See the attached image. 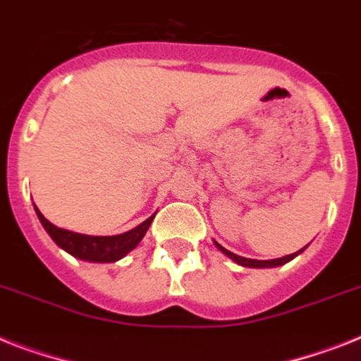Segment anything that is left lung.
<instances>
[{
  "instance_id": "8db88e82",
  "label": "left lung",
  "mask_w": 361,
  "mask_h": 361,
  "mask_svg": "<svg viewBox=\"0 0 361 361\" xmlns=\"http://www.w3.org/2000/svg\"><path fill=\"white\" fill-rule=\"evenodd\" d=\"M214 243H216V247H217V249H219V251L223 252V255H227L228 258L236 262V264H240V266H243V267H256V269H258V267H279V266H284L286 262L293 260L295 256L300 255V252L305 251V249H300V251L293 252V255L282 256V258H275V260H252V258H243V256H238V255H234V252L227 251V249L219 245L217 241H214Z\"/></svg>"
}]
</instances>
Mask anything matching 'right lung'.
<instances>
[{
    "label": "right lung",
    "mask_w": 361,
    "mask_h": 361,
    "mask_svg": "<svg viewBox=\"0 0 361 361\" xmlns=\"http://www.w3.org/2000/svg\"><path fill=\"white\" fill-rule=\"evenodd\" d=\"M37 216L40 219L42 227L51 236L56 245L75 256L79 260L86 262H97V264H106V262H118L123 258L127 252H130L134 247L138 245L142 238L145 236L149 225L153 221V217H147L142 225L134 227L133 231L118 234V236H88V234H79V232H71L66 228L55 227L51 221H47L42 212L35 207Z\"/></svg>",
    "instance_id": "obj_1"
}]
</instances>
